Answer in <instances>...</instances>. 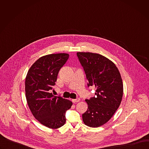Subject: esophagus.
Segmentation results:
<instances>
[{"label": "esophagus", "mask_w": 149, "mask_h": 149, "mask_svg": "<svg viewBox=\"0 0 149 149\" xmlns=\"http://www.w3.org/2000/svg\"><path fill=\"white\" fill-rule=\"evenodd\" d=\"M79 100H80V98H77L76 99H73V100H72V101L73 102H77L79 101Z\"/></svg>", "instance_id": "34e87169"}]
</instances>
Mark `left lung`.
I'll return each mask as SVG.
<instances>
[{
    "instance_id": "1",
    "label": "left lung",
    "mask_w": 149,
    "mask_h": 149,
    "mask_svg": "<svg viewBox=\"0 0 149 149\" xmlns=\"http://www.w3.org/2000/svg\"><path fill=\"white\" fill-rule=\"evenodd\" d=\"M88 79L87 86L95 87V96L86 99L87 111L82 114L84 124L97 127L107 123L120 105L123 84L114 63L105 56L91 52H77Z\"/></svg>"
}]
</instances>
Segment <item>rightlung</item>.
<instances>
[{
    "instance_id": "right-lung-1",
    "label": "right lung",
    "mask_w": 149,
    "mask_h": 149,
    "mask_svg": "<svg viewBox=\"0 0 149 149\" xmlns=\"http://www.w3.org/2000/svg\"><path fill=\"white\" fill-rule=\"evenodd\" d=\"M69 56L62 53L42 56L32 65L26 77L25 93L29 107L35 118L50 129H58L65 124L66 111L72 105L71 101L50 93L60 69Z\"/></svg>"
}]
</instances>
